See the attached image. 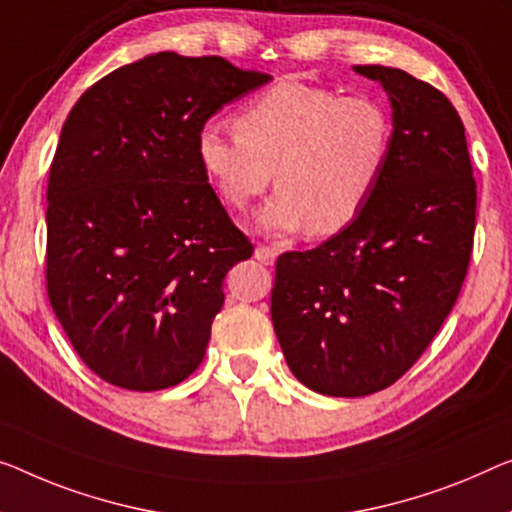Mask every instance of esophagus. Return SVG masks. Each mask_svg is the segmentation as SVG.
<instances>
[{
    "label": "esophagus",
    "instance_id": "esophagus-1",
    "mask_svg": "<svg viewBox=\"0 0 512 512\" xmlns=\"http://www.w3.org/2000/svg\"><path fill=\"white\" fill-rule=\"evenodd\" d=\"M278 255H280V250L276 246H257L255 248V259L266 266H271L273 262H276Z\"/></svg>",
    "mask_w": 512,
    "mask_h": 512
}]
</instances>
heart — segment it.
<instances>
[{
	"mask_svg": "<svg viewBox=\"0 0 512 512\" xmlns=\"http://www.w3.org/2000/svg\"><path fill=\"white\" fill-rule=\"evenodd\" d=\"M393 117L368 94L282 80L234 117V135L202 128L197 160L220 200L243 211L273 179L276 195L257 213L266 234L308 227L331 236L352 225L393 154Z\"/></svg>",
	"mask_w": 512,
	"mask_h": 512,
	"instance_id": "b5f03b06",
	"label": "heart"
}]
</instances>
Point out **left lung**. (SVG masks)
I'll return each mask as SVG.
<instances>
[{"label":"left lung","mask_w":512,"mask_h":512,"mask_svg":"<svg viewBox=\"0 0 512 512\" xmlns=\"http://www.w3.org/2000/svg\"><path fill=\"white\" fill-rule=\"evenodd\" d=\"M393 108V154L352 225L282 253L271 319L294 377L333 398L395 384L453 310L476 232L464 126L437 87L388 66H354Z\"/></svg>","instance_id":"obj_1"}]
</instances>
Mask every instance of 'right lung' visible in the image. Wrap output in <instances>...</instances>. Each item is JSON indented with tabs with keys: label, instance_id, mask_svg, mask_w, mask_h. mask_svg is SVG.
<instances>
[{
	"label": "right lung",
	"instance_id": "1",
	"mask_svg": "<svg viewBox=\"0 0 512 512\" xmlns=\"http://www.w3.org/2000/svg\"><path fill=\"white\" fill-rule=\"evenodd\" d=\"M271 75L158 52L91 85L64 121L48 179L45 287L91 372L128 391L202 363L223 280L253 243L197 160L223 105Z\"/></svg>",
	"mask_w": 512,
	"mask_h": 512
}]
</instances>
